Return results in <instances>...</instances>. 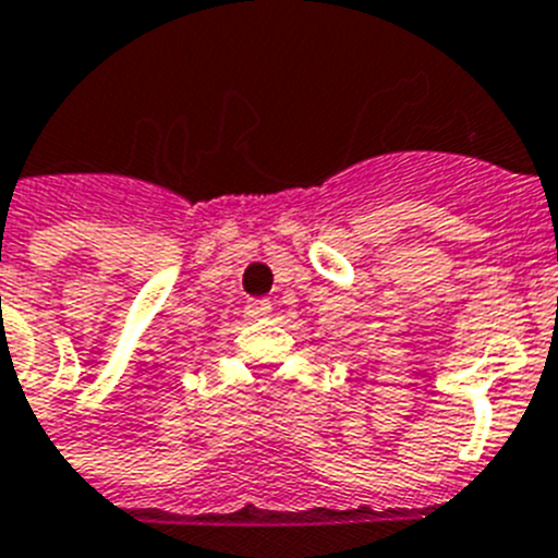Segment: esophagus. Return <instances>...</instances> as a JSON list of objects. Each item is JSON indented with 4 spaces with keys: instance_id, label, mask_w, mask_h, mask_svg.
I'll return each mask as SVG.
<instances>
[{
    "instance_id": "1",
    "label": "esophagus",
    "mask_w": 558,
    "mask_h": 558,
    "mask_svg": "<svg viewBox=\"0 0 558 558\" xmlns=\"http://www.w3.org/2000/svg\"><path fill=\"white\" fill-rule=\"evenodd\" d=\"M270 313V299H247L245 304V316L251 318H259V316H268Z\"/></svg>"
}]
</instances>
